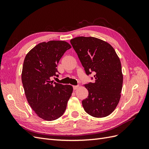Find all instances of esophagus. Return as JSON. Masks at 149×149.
<instances>
[{"label":"esophagus","instance_id":"34e87169","mask_svg":"<svg viewBox=\"0 0 149 149\" xmlns=\"http://www.w3.org/2000/svg\"><path fill=\"white\" fill-rule=\"evenodd\" d=\"M78 87H79V86L78 85V86H73V89L74 90H76V89H78Z\"/></svg>","mask_w":149,"mask_h":149}]
</instances>
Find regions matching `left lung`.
Masks as SVG:
<instances>
[{
	"label": "left lung",
	"mask_w": 149,
	"mask_h": 149,
	"mask_svg": "<svg viewBox=\"0 0 149 149\" xmlns=\"http://www.w3.org/2000/svg\"><path fill=\"white\" fill-rule=\"evenodd\" d=\"M70 43L86 74L94 73V82L84 85L89 93L82 101L84 111L94 118L109 116L118 104L123 88V75L118 55L110 44L95 37H78Z\"/></svg>",
	"instance_id": "8db88e82"
}]
</instances>
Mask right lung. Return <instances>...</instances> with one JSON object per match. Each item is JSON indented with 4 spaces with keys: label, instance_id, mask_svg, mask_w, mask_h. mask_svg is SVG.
<instances>
[{
    "label": "right lung",
    "instance_id": "add662e5",
    "mask_svg": "<svg viewBox=\"0 0 149 149\" xmlns=\"http://www.w3.org/2000/svg\"><path fill=\"white\" fill-rule=\"evenodd\" d=\"M71 48L65 41L42 42L25 58L22 81L26 100L35 113L44 120H54L63 114L73 93L72 86L51 81L53 76L58 77V62Z\"/></svg>",
    "mask_w": 149,
    "mask_h": 149
}]
</instances>
